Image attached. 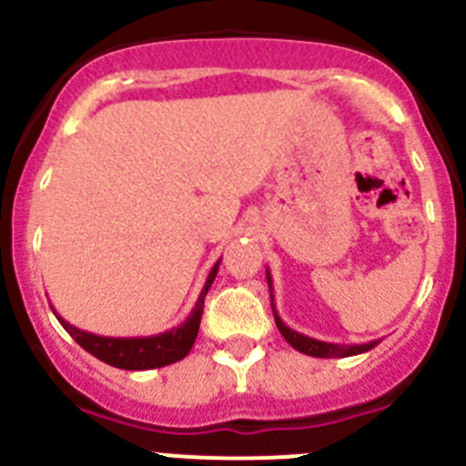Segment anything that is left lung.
<instances>
[{
	"mask_svg": "<svg viewBox=\"0 0 466 466\" xmlns=\"http://www.w3.org/2000/svg\"><path fill=\"white\" fill-rule=\"evenodd\" d=\"M267 280H268V292H271V308H273V317H276L278 331L282 333V338H285L294 350L301 351V354L317 356V359H345V356H356V354H363V351H370L372 347L380 345V340L365 342V345H336V342L315 340V338H308L303 336V333L294 331V329H289V326L280 319V315L276 312V306H273V280L268 268H267Z\"/></svg>",
	"mask_w": 466,
	"mask_h": 466,
	"instance_id": "1",
	"label": "left lung"
}]
</instances>
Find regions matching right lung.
<instances>
[{"instance_id": "add662e5", "label": "right lung", "mask_w": 466, "mask_h": 466, "mask_svg": "<svg viewBox=\"0 0 466 466\" xmlns=\"http://www.w3.org/2000/svg\"><path fill=\"white\" fill-rule=\"evenodd\" d=\"M220 259L213 264L208 271L207 282H204L202 292H199L198 303L190 310V315L181 321L179 326H172L169 331L156 333V336H142V338H107V336H96V333L82 331L77 326L68 324L56 310H52L59 319V324L71 333L73 340L96 356L103 363L112 365V368H121V370H154V368H165L169 363L184 359L195 345V338L199 331V319L204 312V297H207L208 287L216 280L218 273ZM52 308V306H50Z\"/></svg>"}]
</instances>
